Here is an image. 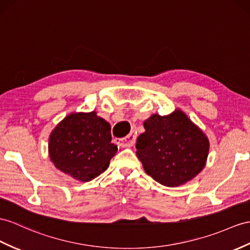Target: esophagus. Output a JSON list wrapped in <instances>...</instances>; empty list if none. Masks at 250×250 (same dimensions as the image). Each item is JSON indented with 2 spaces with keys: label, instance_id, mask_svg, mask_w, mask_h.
Here are the masks:
<instances>
[{
  "label": "esophagus",
  "instance_id": "1",
  "mask_svg": "<svg viewBox=\"0 0 250 250\" xmlns=\"http://www.w3.org/2000/svg\"><path fill=\"white\" fill-rule=\"evenodd\" d=\"M136 133L137 131L132 130L128 136H126L125 138L122 139H115L114 141L119 146H122V147H130L133 144H135V140H136Z\"/></svg>",
  "mask_w": 250,
  "mask_h": 250
}]
</instances>
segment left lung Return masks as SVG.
Here are the masks:
<instances>
[{
  "label": "left lung",
  "instance_id": "left-lung-1",
  "mask_svg": "<svg viewBox=\"0 0 250 250\" xmlns=\"http://www.w3.org/2000/svg\"><path fill=\"white\" fill-rule=\"evenodd\" d=\"M137 139V157L145 172L166 187H177L202 172L209 153L205 133L180 110L144 122Z\"/></svg>",
  "mask_w": 250,
  "mask_h": 250
}]
</instances>
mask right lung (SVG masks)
<instances>
[{
  "instance_id": "right-lung-1",
  "label": "right lung",
  "mask_w": 250,
  "mask_h": 250,
  "mask_svg": "<svg viewBox=\"0 0 250 250\" xmlns=\"http://www.w3.org/2000/svg\"><path fill=\"white\" fill-rule=\"evenodd\" d=\"M110 124L96 112L73 113L56 126L48 140L54 166L71 177L90 181L106 171L118 146Z\"/></svg>"
}]
</instances>
